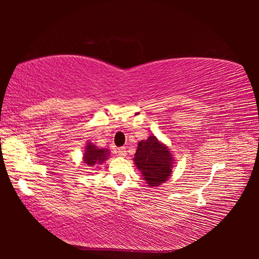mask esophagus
I'll list each match as a JSON object with an SVG mask.
<instances>
[{"mask_svg": "<svg viewBox=\"0 0 259 259\" xmlns=\"http://www.w3.org/2000/svg\"><path fill=\"white\" fill-rule=\"evenodd\" d=\"M118 153L120 156H122V157H124L125 155H126V150H125V147H120V148H118Z\"/></svg>", "mask_w": 259, "mask_h": 259, "instance_id": "1", "label": "esophagus"}]
</instances>
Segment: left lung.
<instances>
[{"label": "left lung", "instance_id": "left-lung-1", "mask_svg": "<svg viewBox=\"0 0 259 259\" xmlns=\"http://www.w3.org/2000/svg\"><path fill=\"white\" fill-rule=\"evenodd\" d=\"M134 160L150 187L162 184L172 172L171 153L153 136L139 142Z\"/></svg>", "mask_w": 259, "mask_h": 259}]
</instances>
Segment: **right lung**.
Instances as JSON below:
<instances>
[{
  "label": "right lung",
  "mask_w": 259,
  "mask_h": 259,
  "mask_svg": "<svg viewBox=\"0 0 259 259\" xmlns=\"http://www.w3.org/2000/svg\"><path fill=\"white\" fill-rule=\"evenodd\" d=\"M109 156L108 149H100V148L92 145L91 142L87 145L84 152V162L89 167L95 166L97 163H102Z\"/></svg>",
  "instance_id": "1"
}]
</instances>
